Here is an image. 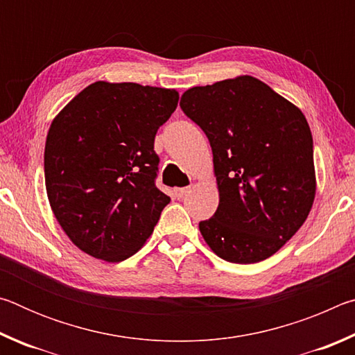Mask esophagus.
<instances>
[{
    "label": "esophagus",
    "instance_id": "obj_1",
    "mask_svg": "<svg viewBox=\"0 0 355 355\" xmlns=\"http://www.w3.org/2000/svg\"><path fill=\"white\" fill-rule=\"evenodd\" d=\"M189 191H191V186H186V188H177V189H173V196H175L177 199H183V197L188 194Z\"/></svg>",
    "mask_w": 355,
    "mask_h": 355
}]
</instances>
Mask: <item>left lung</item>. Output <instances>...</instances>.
Masks as SVG:
<instances>
[{
	"label": "left lung",
	"instance_id": "8db88e82",
	"mask_svg": "<svg viewBox=\"0 0 355 355\" xmlns=\"http://www.w3.org/2000/svg\"><path fill=\"white\" fill-rule=\"evenodd\" d=\"M180 106L213 150L219 207L199 224L203 239L225 261L266 260L291 239L313 205L307 119L249 75L188 89Z\"/></svg>",
	"mask_w": 355,
	"mask_h": 355
}]
</instances>
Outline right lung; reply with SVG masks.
Listing matches in <instances>:
<instances>
[{"mask_svg": "<svg viewBox=\"0 0 355 355\" xmlns=\"http://www.w3.org/2000/svg\"><path fill=\"white\" fill-rule=\"evenodd\" d=\"M178 105L175 89L97 81L51 122L45 186L78 249L107 263L139 250L171 202L155 186L156 131Z\"/></svg>", "mask_w": 355, "mask_h": 355, "instance_id": "1", "label": "right lung"}]
</instances>
